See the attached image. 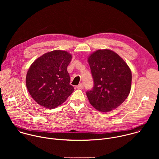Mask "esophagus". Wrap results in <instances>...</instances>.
Listing matches in <instances>:
<instances>
[{
    "label": "esophagus",
    "instance_id": "34e87169",
    "mask_svg": "<svg viewBox=\"0 0 159 159\" xmlns=\"http://www.w3.org/2000/svg\"><path fill=\"white\" fill-rule=\"evenodd\" d=\"M83 87H84V85H83V84H79L77 86V89H83Z\"/></svg>",
    "mask_w": 159,
    "mask_h": 159
}]
</instances>
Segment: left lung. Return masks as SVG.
I'll return each mask as SVG.
<instances>
[{
    "label": "left lung",
    "instance_id": "left-lung-1",
    "mask_svg": "<svg viewBox=\"0 0 159 159\" xmlns=\"http://www.w3.org/2000/svg\"><path fill=\"white\" fill-rule=\"evenodd\" d=\"M94 87L86 95L95 109L108 112L117 108L128 96L131 72L126 62L115 52L99 50L88 58Z\"/></svg>",
    "mask_w": 159,
    "mask_h": 159
}]
</instances>
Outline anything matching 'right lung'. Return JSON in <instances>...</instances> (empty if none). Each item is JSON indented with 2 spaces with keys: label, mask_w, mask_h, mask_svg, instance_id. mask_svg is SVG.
<instances>
[{
  "label": "right lung",
  "mask_w": 159,
  "mask_h": 159,
  "mask_svg": "<svg viewBox=\"0 0 159 159\" xmlns=\"http://www.w3.org/2000/svg\"><path fill=\"white\" fill-rule=\"evenodd\" d=\"M72 55L55 50L43 55L30 66L26 75V87L39 105L53 109L61 105L74 92L67 66Z\"/></svg>",
  "instance_id": "obj_1"
}]
</instances>
